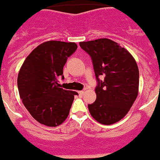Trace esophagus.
<instances>
[{
  "label": "esophagus",
  "mask_w": 160,
  "mask_h": 160,
  "mask_svg": "<svg viewBox=\"0 0 160 160\" xmlns=\"http://www.w3.org/2000/svg\"><path fill=\"white\" fill-rule=\"evenodd\" d=\"M78 93H79V95H80V96H82V95H84V91H79V92H78Z\"/></svg>",
  "instance_id": "34e87169"
}]
</instances>
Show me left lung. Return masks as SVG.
I'll use <instances>...</instances> for the list:
<instances>
[{"label": "left lung", "instance_id": "obj_1", "mask_svg": "<svg viewBox=\"0 0 160 160\" xmlns=\"http://www.w3.org/2000/svg\"><path fill=\"white\" fill-rule=\"evenodd\" d=\"M91 57L97 79V99L88 111L97 121L112 124L123 119L138 94L139 71L131 53L109 39L80 42ZM104 78L103 81L99 77Z\"/></svg>", "mask_w": 160, "mask_h": 160}]
</instances>
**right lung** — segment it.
<instances>
[{"label": "right lung", "mask_w": 160, "mask_h": 160, "mask_svg": "<svg viewBox=\"0 0 160 160\" xmlns=\"http://www.w3.org/2000/svg\"><path fill=\"white\" fill-rule=\"evenodd\" d=\"M76 49V43L46 41L28 55L20 69V98L32 117L44 125L56 127L68 118L77 92L60 88L58 79H64V65Z\"/></svg>", "instance_id": "right-lung-1"}]
</instances>
